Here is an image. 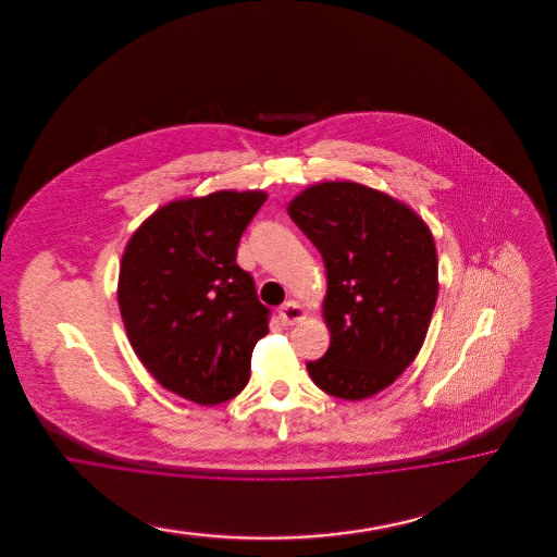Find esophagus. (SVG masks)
Listing matches in <instances>:
<instances>
[{
  "label": "esophagus",
  "mask_w": 557,
  "mask_h": 557,
  "mask_svg": "<svg viewBox=\"0 0 557 557\" xmlns=\"http://www.w3.org/2000/svg\"><path fill=\"white\" fill-rule=\"evenodd\" d=\"M300 319H304V310L300 304L289 300V302L284 304L280 308V321H282V324L289 326V324H294V322H298Z\"/></svg>",
  "instance_id": "obj_1"
}]
</instances>
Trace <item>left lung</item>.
<instances>
[{"label": "left lung", "mask_w": 557, "mask_h": 557, "mask_svg": "<svg viewBox=\"0 0 557 557\" xmlns=\"http://www.w3.org/2000/svg\"><path fill=\"white\" fill-rule=\"evenodd\" d=\"M289 219L326 271L331 345L306 370L326 394L363 400L412 363L437 302L433 235L408 206L354 182L304 189Z\"/></svg>", "instance_id": "left-lung-1"}]
</instances>
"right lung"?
I'll return each instance as SVG.
<instances>
[{"mask_svg":"<svg viewBox=\"0 0 557 557\" xmlns=\"http://www.w3.org/2000/svg\"><path fill=\"white\" fill-rule=\"evenodd\" d=\"M263 191H216L163 206L122 255L119 304L131 345L169 392L196 405L235 398L271 310L236 247Z\"/></svg>","mask_w":557,"mask_h":557,"instance_id":"obj_1","label":"right lung"}]
</instances>
